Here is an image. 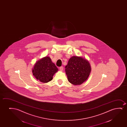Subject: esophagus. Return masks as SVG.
I'll list each match as a JSON object with an SVG mask.
<instances>
[{"label": "esophagus", "mask_w": 127, "mask_h": 127, "mask_svg": "<svg viewBox=\"0 0 127 127\" xmlns=\"http://www.w3.org/2000/svg\"><path fill=\"white\" fill-rule=\"evenodd\" d=\"M59 69L61 71H63V66H61L60 68H59Z\"/></svg>", "instance_id": "1"}]
</instances>
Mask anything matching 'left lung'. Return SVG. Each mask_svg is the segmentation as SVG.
I'll return each mask as SVG.
<instances>
[{
	"label": "left lung",
	"mask_w": 127,
	"mask_h": 127,
	"mask_svg": "<svg viewBox=\"0 0 127 127\" xmlns=\"http://www.w3.org/2000/svg\"><path fill=\"white\" fill-rule=\"evenodd\" d=\"M68 81L74 85H80L86 81L91 71L88 61L82 57H71L65 66Z\"/></svg>",
	"instance_id": "obj_1"
}]
</instances>
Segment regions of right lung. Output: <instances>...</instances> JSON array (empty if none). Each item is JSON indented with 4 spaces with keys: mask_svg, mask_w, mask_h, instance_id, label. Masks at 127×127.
I'll list each match as a JSON object with an SVG mask.
<instances>
[{
    "mask_svg": "<svg viewBox=\"0 0 127 127\" xmlns=\"http://www.w3.org/2000/svg\"><path fill=\"white\" fill-rule=\"evenodd\" d=\"M58 69L51 61L50 58L46 56L35 63L32 69L33 75L36 79L43 83H47L52 80Z\"/></svg>",
    "mask_w": 127,
    "mask_h": 127,
    "instance_id": "add662e5",
    "label": "right lung"
}]
</instances>
